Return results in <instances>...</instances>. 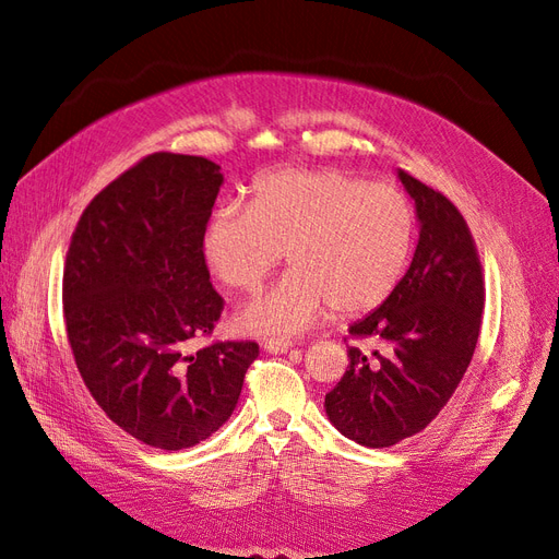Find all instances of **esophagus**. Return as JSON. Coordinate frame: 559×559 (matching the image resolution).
<instances>
[{
	"mask_svg": "<svg viewBox=\"0 0 559 559\" xmlns=\"http://www.w3.org/2000/svg\"><path fill=\"white\" fill-rule=\"evenodd\" d=\"M262 347L269 354H283V352H288L293 347V342L285 340V337H271V340L262 342Z\"/></svg>",
	"mask_w": 559,
	"mask_h": 559,
	"instance_id": "34e87169",
	"label": "esophagus"
}]
</instances>
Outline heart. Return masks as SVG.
Instances as JSON below:
<instances>
[{
    "label": "heart",
    "instance_id": "heart-1",
    "mask_svg": "<svg viewBox=\"0 0 559 559\" xmlns=\"http://www.w3.org/2000/svg\"><path fill=\"white\" fill-rule=\"evenodd\" d=\"M416 214L390 183L347 169H276L252 186L248 205L226 203L203 231L210 274L252 293L278 266L293 269L236 313L252 335H293L328 311L361 317L388 299L408 266Z\"/></svg>",
    "mask_w": 559,
    "mask_h": 559
}]
</instances>
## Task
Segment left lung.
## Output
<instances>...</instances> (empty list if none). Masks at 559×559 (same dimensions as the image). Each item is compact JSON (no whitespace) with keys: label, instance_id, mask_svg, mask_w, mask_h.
Wrapping results in <instances>:
<instances>
[{"label":"left lung","instance_id":"1","mask_svg":"<svg viewBox=\"0 0 559 559\" xmlns=\"http://www.w3.org/2000/svg\"><path fill=\"white\" fill-rule=\"evenodd\" d=\"M416 200L420 238L394 293L349 325V366L325 394V413L342 435L388 449L432 423L461 384L475 354L484 276L475 238L451 200L399 169Z\"/></svg>","mask_w":559,"mask_h":559}]
</instances>
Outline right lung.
I'll use <instances>...</instances> for the list:
<instances>
[{
    "instance_id": "right-lung-1",
    "label": "right lung",
    "mask_w": 559,
    "mask_h": 559,
    "mask_svg": "<svg viewBox=\"0 0 559 559\" xmlns=\"http://www.w3.org/2000/svg\"><path fill=\"white\" fill-rule=\"evenodd\" d=\"M224 177L200 155L153 153L110 181L70 238L63 319L94 402L155 449L195 447L231 418L257 342H212L224 299L203 231Z\"/></svg>"
}]
</instances>
